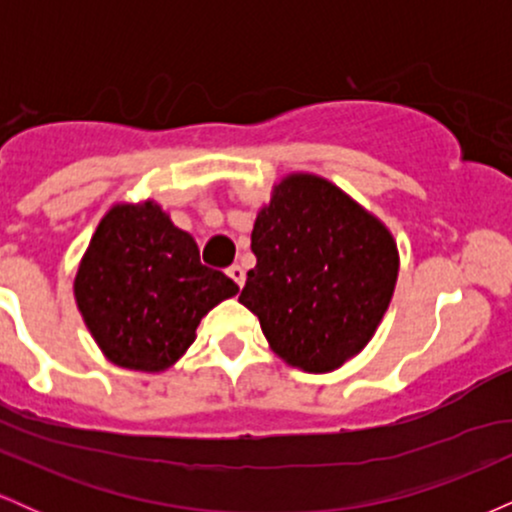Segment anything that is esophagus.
Here are the masks:
<instances>
[{
  "label": "esophagus",
  "mask_w": 512,
  "mask_h": 512,
  "mask_svg": "<svg viewBox=\"0 0 512 512\" xmlns=\"http://www.w3.org/2000/svg\"><path fill=\"white\" fill-rule=\"evenodd\" d=\"M226 274H228V276H231V279H233V281H236V284H238V286H243V284H245V269H243V267H240V264H231V267H228V269H226Z\"/></svg>",
  "instance_id": "1"
}]
</instances>
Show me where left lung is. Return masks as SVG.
<instances>
[{"label": "left lung", "instance_id": "left-lung-1", "mask_svg": "<svg viewBox=\"0 0 512 512\" xmlns=\"http://www.w3.org/2000/svg\"><path fill=\"white\" fill-rule=\"evenodd\" d=\"M240 303L272 349L310 373L339 368L383 320L399 257L390 231L332 182L291 175L252 228Z\"/></svg>", "mask_w": 512, "mask_h": 512}]
</instances>
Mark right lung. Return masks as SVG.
Masks as SVG:
<instances>
[{
	"mask_svg": "<svg viewBox=\"0 0 512 512\" xmlns=\"http://www.w3.org/2000/svg\"><path fill=\"white\" fill-rule=\"evenodd\" d=\"M238 284L199 262L190 233L154 202L117 204L88 245L74 296L115 366L166 370L195 342L204 315Z\"/></svg>",
	"mask_w": 512,
	"mask_h": 512,
	"instance_id": "add662e5",
	"label": "right lung"
}]
</instances>
